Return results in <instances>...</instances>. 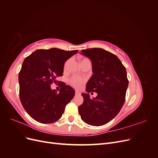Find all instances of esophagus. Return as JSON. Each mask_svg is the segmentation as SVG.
<instances>
[{"label":"esophagus","mask_w":158,"mask_h":158,"mask_svg":"<svg viewBox=\"0 0 158 158\" xmlns=\"http://www.w3.org/2000/svg\"><path fill=\"white\" fill-rule=\"evenodd\" d=\"M75 94H76V95H80V93L78 92V91H77V90L75 91Z\"/></svg>","instance_id":"34e87169"}]
</instances>
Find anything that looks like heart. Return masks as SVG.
I'll return each mask as SVG.
<instances>
[{
    "instance_id": "obj_1",
    "label": "heart",
    "mask_w": 158,
    "mask_h": 158,
    "mask_svg": "<svg viewBox=\"0 0 158 158\" xmlns=\"http://www.w3.org/2000/svg\"><path fill=\"white\" fill-rule=\"evenodd\" d=\"M66 64L67 63L65 64V66ZM69 82L72 86L78 89L82 87V85L85 82V79L80 76H73L69 80Z\"/></svg>"
}]
</instances>
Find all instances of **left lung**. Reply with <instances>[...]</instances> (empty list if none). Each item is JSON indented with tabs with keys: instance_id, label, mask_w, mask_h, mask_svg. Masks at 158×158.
<instances>
[{
	"instance_id": "8db88e82",
	"label": "left lung",
	"mask_w": 158,
	"mask_h": 158,
	"mask_svg": "<svg viewBox=\"0 0 158 158\" xmlns=\"http://www.w3.org/2000/svg\"><path fill=\"white\" fill-rule=\"evenodd\" d=\"M81 54L92 62L93 74L82 93L84 103L78 107L82 121L92 126H102L115 117L125 103L128 85L127 71L118 57L101 48L83 49ZM97 96L91 99L89 93Z\"/></svg>"
}]
</instances>
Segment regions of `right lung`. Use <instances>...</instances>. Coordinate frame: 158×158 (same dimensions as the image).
I'll list each match as a JSON object with an SVG mask.
<instances>
[{
  "instance_id": "1",
  "label": "right lung",
  "mask_w": 158,
  "mask_h": 158,
  "mask_svg": "<svg viewBox=\"0 0 158 158\" xmlns=\"http://www.w3.org/2000/svg\"><path fill=\"white\" fill-rule=\"evenodd\" d=\"M77 52L57 48L38 49L23 60L18 75L20 99L36 121L47 124L58 121L74 98L75 91L69 85L62 83L57 93L51 84L56 83L57 76H63L65 62Z\"/></svg>"
}]
</instances>
